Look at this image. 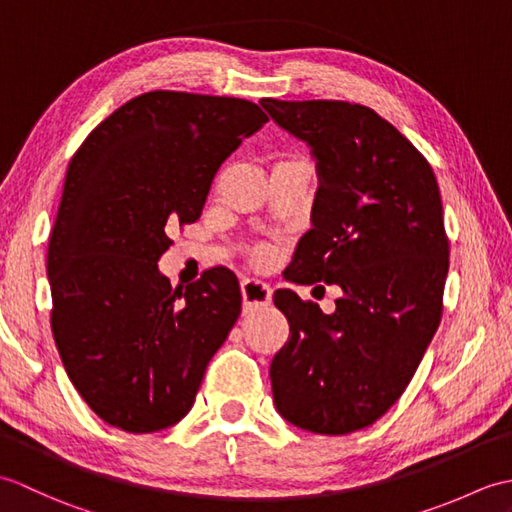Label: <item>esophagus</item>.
I'll return each mask as SVG.
<instances>
[{"instance_id": "1", "label": "esophagus", "mask_w": 512, "mask_h": 512, "mask_svg": "<svg viewBox=\"0 0 512 512\" xmlns=\"http://www.w3.org/2000/svg\"><path fill=\"white\" fill-rule=\"evenodd\" d=\"M242 299H244V310H257L262 306H268L270 299H273V290H270L264 281L259 279H244L242 281Z\"/></svg>"}]
</instances>
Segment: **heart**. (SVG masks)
<instances>
[{"label": "heart", "instance_id": "obj_1", "mask_svg": "<svg viewBox=\"0 0 512 512\" xmlns=\"http://www.w3.org/2000/svg\"><path fill=\"white\" fill-rule=\"evenodd\" d=\"M266 259H268V250L266 248H255L253 250V262L255 264H266Z\"/></svg>", "mask_w": 512, "mask_h": 512}]
</instances>
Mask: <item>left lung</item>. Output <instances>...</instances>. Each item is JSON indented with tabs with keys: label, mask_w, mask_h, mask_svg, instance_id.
<instances>
[{
	"label": "left lung",
	"mask_w": 512,
	"mask_h": 512,
	"mask_svg": "<svg viewBox=\"0 0 512 512\" xmlns=\"http://www.w3.org/2000/svg\"><path fill=\"white\" fill-rule=\"evenodd\" d=\"M259 103L317 158L312 228L284 277L343 290L332 314L275 292L290 323L270 363L275 407L299 429L345 436L402 396L440 325L449 273L440 187L427 158L365 105Z\"/></svg>",
	"instance_id": "1"
}]
</instances>
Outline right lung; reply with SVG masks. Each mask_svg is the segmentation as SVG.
Wrapping results in <instances>:
<instances>
[{
	"mask_svg": "<svg viewBox=\"0 0 512 512\" xmlns=\"http://www.w3.org/2000/svg\"><path fill=\"white\" fill-rule=\"evenodd\" d=\"M266 121L244 99L156 90L118 107L70 160L48 244L50 323L72 385L116 429L151 433L187 416L242 312L228 268L173 290L158 259Z\"/></svg>",
	"mask_w": 512,
	"mask_h": 512,
	"instance_id": "right-lung-1",
	"label": "right lung"
}]
</instances>
